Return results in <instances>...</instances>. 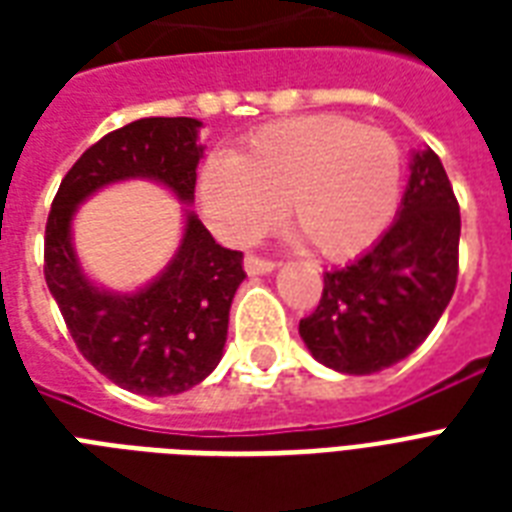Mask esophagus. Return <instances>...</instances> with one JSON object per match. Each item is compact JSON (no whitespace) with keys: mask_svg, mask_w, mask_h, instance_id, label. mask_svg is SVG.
<instances>
[{"mask_svg":"<svg viewBox=\"0 0 512 512\" xmlns=\"http://www.w3.org/2000/svg\"><path fill=\"white\" fill-rule=\"evenodd\" d=\"M276 268L273 260H265V257H257V255H247L244 257V271L249 276H263V273H271Z\"/></svg>","mask_w":512,"mask_h":512,"instance_id":"34e87169","label":"esophagus"}]
</instances>
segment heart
Listing matches in <instances>:
<instances>
[{"instance_id":"b5f03b06","label":"heart","mask_w":512,"mask_h":512,"mask_svg":"<svg viewBox=\"0 0 512 512\" xmlns=\"http://www.w3.org/2000/svg\"><path fill=\"white\" fill-rule=\"evenodd\" d=\"M401 196V151L388 132L348 116H295L212 156L199 201L228 244L263 236L281 212L327 260H350L388 228Z\"/></svg>"}]
</instances>
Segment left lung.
<instances>
[{"mask_svg":"<svg viewBox=\"0 0 512 512\" xmlns=\"http://www.w3.org/2000/svg\"><path fill=\"white\" fill-rule=\"evenodd\" d=\"M460 204L444 164L417 151L401 209L372 249L324 273V292L300 337L342 374H374L420 348L457 287Z\"/></svg>","mask_w":512,"mask_h":512,"instance_id":"left-lung-1","label":"left lung"}]
</instances>
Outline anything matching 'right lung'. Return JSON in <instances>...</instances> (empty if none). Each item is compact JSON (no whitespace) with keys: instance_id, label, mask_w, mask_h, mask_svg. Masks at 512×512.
Returning <instances> with one entry per match:
<instances>
[{"instance_id":"add662e5","label":"right lung","mask_w":512,"mask_h":512,"mask_svg":"<svg viewBox=\"0 0 512 512\" xmlns=\"http://www.w3.org/2000/svg\"><path fill=\"white\" fill-rule=\"evenodd\" d=\"M199 119L151 116L108 132L63 177L44 228V279L76 348L100 374L138 396H177L199 385L223 358L228 313L244 281L236 249L220 247L185 209L180 247L138 292L122 295L84 276L71 244L76 207L111 183L146 177L193 201Z\"/></svg>"}]
</instances>
